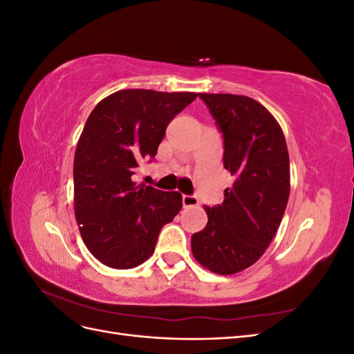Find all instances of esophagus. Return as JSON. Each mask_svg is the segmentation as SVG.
Instances as JSON below:
<instances>
[{
	"instance_id": "34e87169",
	"label": "esophagus",
	"mask_w": 354,
	"mask_h": 354,
	"mask_svg": "<svg viewBox=\"0 0 354 354\" xmlns=\"http://www.w3.org/2000/svg\"><path fill=\"white\" fill-rule=\"evenodd\" d=\"M199 205V201L196 196L194 195H183V207L189 208V207H196Z\"/></svg>"
}]
</instances>
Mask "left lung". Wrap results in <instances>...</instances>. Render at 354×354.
Returning <instances> with one entry per match:
<instances>
[{"instance_id":"obj_1","label":"left lung","mask_w":354,"mask_h":354,"mask_svg":"<svg viewBox=\"0 0 354 354\" xmlns=\"http://www.w3.org/2000/svg\"><path fill=\"white\" fill-rule=\"evenodd\" d=\"M223 134L224 168L234 177L224 201L205 207L208 223L192 236L196 261L217 274L248 269L281 226L289 198V155L274 116L257 100L199 93Z\"/></svg>"}]
</instances>
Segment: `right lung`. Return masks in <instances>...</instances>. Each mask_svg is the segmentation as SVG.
Returning a JSON list of instances; mask_svg holds the SVG:
<instances>
[{"label":"right lung","instance_id":"add662e5","mask_svg":"<svg viewBox=\"0 0 354 354\" xmlns=\"http://www.w3.org/2000/svg\"><path fill=\"white\" fill-rule=\"evenodd\" d=\"M196 95L121 90L99 102L84 125L73 159L75 218L88 251L112 269L145 263L183 207L178 192L131 177L155 158L168 124Z\"/></svg>","mask_w":354,"mask_h":354}]
</instances>
